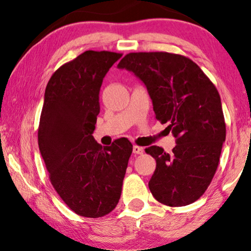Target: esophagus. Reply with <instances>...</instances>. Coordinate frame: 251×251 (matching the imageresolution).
Here are the masks:
<instances>
[{
    "mask_svg": "<svg viewBox=\"0 0 251 251\" xmlns=\"http://www.w3.org/2000/svg\"><path fill=\"white\" fill-rule=\"evenodd\" d=\"M132 152L135 154H142L143 152H144V149L141 148V146H137V145H133L132 148Z\"/></svg>",
    "mask_w": 251,
    "mask_h": 251,
    "instance_id": "obj_1",
    "label": "esophagus"
}]
</instances>
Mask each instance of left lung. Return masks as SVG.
<instances>
[{
  "instance_id": "obj_1",
  "label": "left lung",
  "mask_w": 251,
  "mask_h": 251,
  "mask_svg": "<svg viewBox=\"0 0 251 251\" xmlns=\"http://www.w3.org/2000/svg\"><path fill=\"white\" fill-rule=\"evenodd\" d=\"M120 69L145 84L155 119L168 123L176 138L171 153L159 146L145 149L157 161L149 188L168 206H184L207 189L226 139L220 96L213 83L190 58L166 51L129 53Z\"/></svg>"
}]
</instances>
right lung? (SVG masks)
<instances>
[{"label": "right lung", "instance_id": "obj_1", "mask_svg": "<svg viewBox=\"0 0 251 251\" xmlns=\"http://www.w3.org/2000/svg\"><path fill=\"white\" fill-rule=\"evenodd\" d=\"M121 56L84 51L58 68L45 91L39 150L54 189L82 217L100 218L115 209L132 152L126 138L102 148L92 136L102 79Z\"/></svg>", "mask_w": 251, "mask_h": 251}]
</instances>
